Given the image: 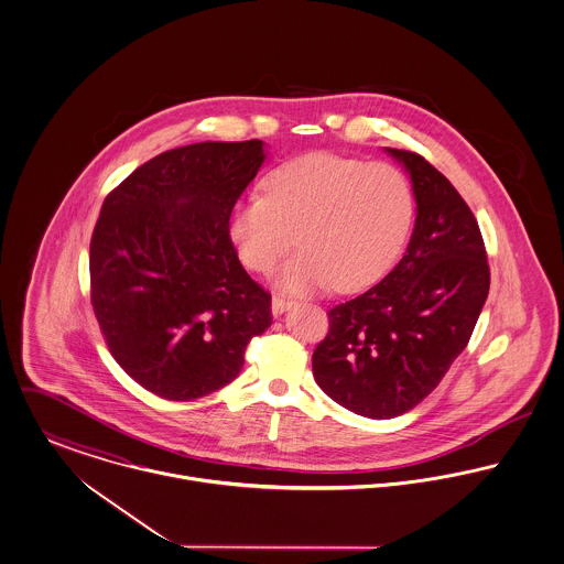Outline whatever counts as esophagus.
Returning a JSON list of instances; mask_svg holds the SVG:
<instances>
[{"label":"esophagus","mask_w":564,"mask_h":564,"mask_svg":"<svg viewBox=\"0 0 564 564\" xmlns=\"http://www.w3.org/2000/svg\"><path fill=\"white\" fill-rule=\"evenodd\" d=\"M292 303H294L292 299H285V296H279V294H276V296H272V313H274V315H281L283 311H288V308L292 306Z\"/></svg>","instance_id":"esophagus-1"}]
</instances>
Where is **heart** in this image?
Instances as JSON below:
<instances>
[{
	"label": "heart",
	"instance_id": "obj_1",
	"mask_svg": "<svg viewBox=\"0 0 564 564\" xmlns=\"http://www.w3.org/2000/svg\"><path fill=\"white\" fill-rule=\"evenodd\" d=\"M414 215L412 188L389 163L308 154L265 180L231 215V238L256 272H270L296 242L279 283L304 292H354L378 281L401 251Z\"/></svg>",
	"mask_w": 564,
	"mask_h": 564
}]
</instances>
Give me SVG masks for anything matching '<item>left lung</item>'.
<instances>
[{"label": "left lung", "instance_id": "left-lung-1", "mask_svg": "<svg viewBox=\"0 0 564 564\" xmlns=\"http://www.w3.org/2000/svg\"><path fill=\"white\" fill-rule=\"evenodd\" d=\"M410 172L416 223L389 274L328 311L313 378L354 414L392 419L419 405L468 346L489 292L477 218L430 161L387 148Z\"/></svg>", "mask_w": 564, "mask_h": 564}]
</instances>
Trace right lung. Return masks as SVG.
<instances>
[{"label": "right lung", "instance_id": "obj_1", "mask_svg": "<svg viewBox=\"0 0 564 564\" xmlns=\"http://www.w3.org/2000/svg\"><path fill=\"white\" fill-rule=\"evenodd\" d=\"M260 139L204 141L137 167L105 199L89 242V299L130 378L170 401L229 384L272 324L270 294L229 236L265 159Z\"/></svg>", "mask_w": 564, "mask_h": 564}]
</instances>
